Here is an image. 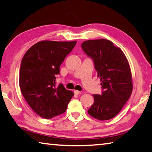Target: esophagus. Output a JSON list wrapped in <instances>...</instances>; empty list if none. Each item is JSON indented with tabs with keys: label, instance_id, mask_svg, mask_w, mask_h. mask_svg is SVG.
<instances>
[{
	"label": "esophagus",
	"instance_id": "obj_1",
	"mask_svg": "<svg viewBox=\"0 0 152 152\" xmlns=\"http://www.w3.org/2000/svg\"><path fill=\"white\" fill-rule=\"evenodd\" d=\"M74 94H76V95H78V94H80V93H81V92H80V91H76V90H75V91H74Z\"/></svg>",
	"mask_w": 152,
	"mask_h": 152
}]
</instances>
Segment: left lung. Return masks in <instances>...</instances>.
Here are the masks:
<instances>
[{"label":"left lung","mask_w":152,"mask_h":152,"mask_svg":"<svg viewBox=\"0 0 152 152\" xmlns=\"http://www.w3.org/2000/svg\"><path fill=\"white\" fill-rule=\"evenodd\" d=\"M81 47L93 60L102 90L101 94H93L94 102L88 113L96 119L109 120L121 111L132 94L129 64L123 51L109 40L85 41Z\"/></svg>","instance_id":"left-lung-1"}]
</instances>
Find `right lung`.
Listing matches in <instances>:
<instances>
[{"label": "right lung", "mask_w": 152, "mask_h": 152, "mask_svg": "<svg viewBox=\"0 0 152 152\" xmlns=\"http://www.w3.org/2000/svg\"><path fill=\"white\" fill-rule=\"evenodd\" d=\"M76 44L74 42L42 41L31 47L20 64L19 86L30 107L40 117L51 119L66 110L73 96L56 76L60 65Z\"/></svg>", "instance_id": "add662e5"}]
</instances>
